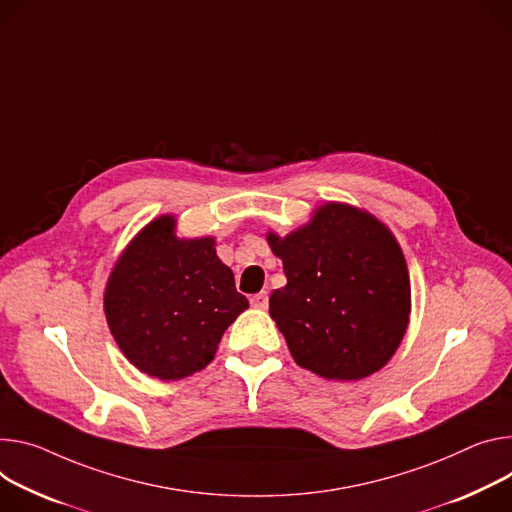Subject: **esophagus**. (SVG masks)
<instances>
[{
    "mask_svg": "<svg viewBox=\"0 0 512 512\" xmlns=\"http://www.w3.org/2000/svg\"><path fill=\"white\" fill-rule=\"evenodd\" d=\"M269 304V298H267V292H259L255 296H251V306L253 308H259V310H265Z\"/></svg>",
    "mask_w": 512,
    "mask_h": 512,
    "instance_id": "34e87169",
    "label": "esophagus"
}]
</instances>
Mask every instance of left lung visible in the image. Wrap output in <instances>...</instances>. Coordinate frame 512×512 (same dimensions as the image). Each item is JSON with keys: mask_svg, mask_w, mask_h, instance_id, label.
I'll return each instance as SVG.
<instances>
[{"mask_svg": "<svg viewBox=\"0 0 512 512\" xmlns=\"http://www.w3.org/2000/svg\"><path fill=\"white\" fill-rule=\"evenodd\" d=\"M267 241L288 277L269 314L296 363L341 382L384 367L410 314L408 269L392 232L367 212L324 204L308 226Z\"/></svg>", "mask_w": 512, "mask_h": 512, "instance_id": "1", "label": "left lung"}]
</instances>
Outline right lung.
I'll list each match as a JSON object with an SVG mask.
<instances>
[{"instance_id":"right-lung-1","label":"right lung","mask_w":512,"mask_h":512,"mask_svg":"<svg viewBox=\"0 0 512 512\" xmlns=\"http://www.w3.org/2000/svg\"><path fill=\"white\" fill-rule=\"evenodd\" d=\"M175 220H153L116 263L104 296L110 331L145 374L179 380L206 367L249 300L216 257L214 239L179 241Z\"/></svg>"}]
</instances>
